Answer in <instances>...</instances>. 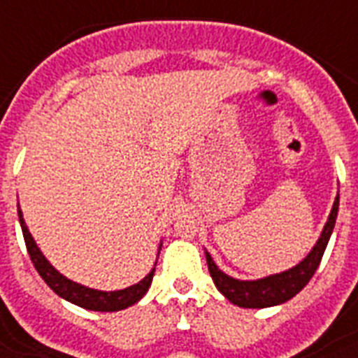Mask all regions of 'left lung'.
Masks as SVG:
<instances>
[{"instance_id": "left-lung-1", "label": "left lung", "mask_w": 358, "mask_h": 358, "mask_svg": "<svg viewBox=\"0 0 358 358\" xmlns=\"http://www.w3.org/2000/svg\"><path fill=\"white\" fill-rule=\"evenodd\" d=\"M338 202L340 199H334L333 210L329 213V219L320 239L314 245V249L306 255L303 262L294 266L288 271L277 273V275H269V277L258 278V280H238V278L229 277L215 266V262L206 252V262L210 275L213 278V284L217 289L232 303L241 308H267V306L282 305L289 301L294 295H297L301 289L305 288L312 275L316 273L317 266L323 258L325 247L329 243V238L333 234L334 223H336V215H338Z\"/></svg>"}]
</instances>
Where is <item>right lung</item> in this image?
Masks as SVG:
<instances>
[{
	"label": "right lung",
	"instance_id": "right-lung-1",
	"mask_svg": "<svg viewBox=\"0 0 358 358\" xmlns=\"http://www.w3.org/2000/svg\"><path fill=\"white\" fill-rule=\"evenodd\" d=\"M18 219L20 227H22V234H24L25 239V247H27V252H29L33 266H35V269L42 277V280H44L59 297H63V299L70 301V303H74V305L81 306V308H87V310L117 312L135 305L137 301L143 299V295H145L146 292H148V288H150L152 277H154L156 267H154L141 282L134 284V286H129V288L117 289V292H102V289L87 288V286H81V284L63 277V275L46 260V256L42 255L41 249L36 247L35 239H33L31 232L27 230V227H25L24 215H22L20 206ZM159 249H162V247H159Z\"/></svg>",
	"mask_w": 358,
	"mask_h": 358
}]
</instances>
